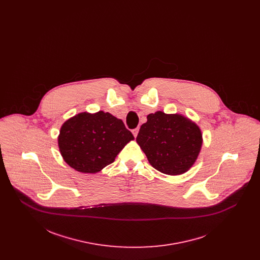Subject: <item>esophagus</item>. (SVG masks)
<instances>
[{
    "label": "esophagus",
    "mask_w": 260,
    "mask_h": 260,
    "mask_svg": "<svg viewBox=\"0 0 260 260\" xmlns=\"http://www.w3.org/2000/svg\"><path fill=\"white\" fill-rule=\"evenodd\" d=\"M138 131H139V128L138 127H136L135 129H133V135L135 136V137L137 136V134H138Z\"/></svg>",
    "instance_id": "obj_1"
}]
</instances>
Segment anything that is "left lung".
<instances>
[{
    "label": "left lung",
    "mask_w": 260,
    "mask_h": 260,
    "mask_svg": "<svg viewBox=\"0 0 260 260\" xmlns=\"http://www.w3.org/2000/svg\"><path fill=\"white\" fill-rule=\"evenodd\" d=\"M136 142L154 169L179 175L189 171L198 159L203 136L198 124L185 116L157 111L147 116Z\"/></svg>",
    "instance_id": "left-lung-1"
}]
</instances>
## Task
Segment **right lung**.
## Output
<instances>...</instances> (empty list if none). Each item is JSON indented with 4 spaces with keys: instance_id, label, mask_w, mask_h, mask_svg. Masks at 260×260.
I'll return each mask as SVG.
<instances>
[{
    "instance_id": "add662e5",
    "label": "right lung",
    "mask_w": 260,
    "mask_h": 260,
    "mask_svg": "<svg viewBox=\"0 0 260 260\" xmlns=\"http://www.w3.org/2000/svg\"><path fill=\"white\" fill-rule=\"evenodd\" d=\"M135 137L108 112H83L62 124L58 148L63 160L80 173H96L115 161Z\"/></svg>"
}]
</instances>
